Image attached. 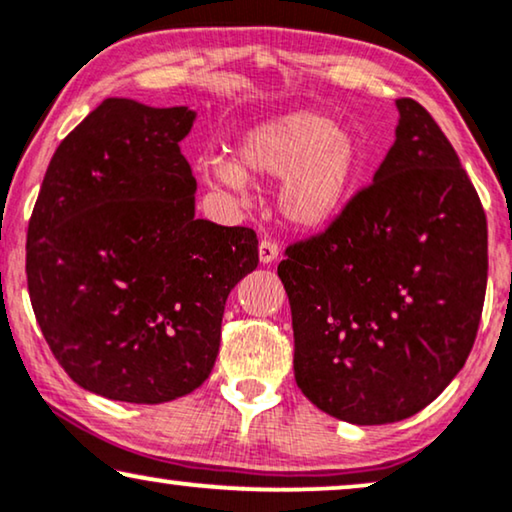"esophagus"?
<instances>
[{"mask_svg":"<svg viewBox=\"0 0 512 512\" xmlns=\"http://www.w3.org/2000/svg\"><path fill=\"white\" fill-rule=\"evenodd\" d=\"M277 256H279V247L275 242L263 240L261 244H258V261H261L263 265L277 261Z\"/></svg>","mask_w":512,"mask_h":512,"instance_id":"obj_1","label":"esophagus"}]
</instances>
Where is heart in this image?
<instances>
[{
	"label": "heart",
	"mask_w": 512,
	"mask_h": 512,
	"mask_svg": "<svg viewBox=\"0 0 512 512\" xmlns=\"http://www.w3.org/2000/svg\"><path fill=\"white\" fill-rule=\"evenodd\" d=\"M366 165V149L352 128L319 111L296 109L244 130L233 160L202 158L200 174L209 186L240 198L251 177H279V216L291 228L324 230L352 205Z\"/></svg>",
	"instance_id": "b5f03b06"
}]
</instances>
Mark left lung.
<instances>
[{
	"label": "left lung",
	"mask_w": 512,
	"mask_h": 512,
	"mask_svg": "<svg viewBox=\"0 0 512 512\" xmlns=\"http://www.w3.org/2000/svg\"><path fill=\"white\" fill-rule=\"evenodd\" d=\"M396 139L338 221L286 249L293 373L342 422L417 415L471 352L487 289V219L422 104L396 100Z\"/></svg>",
	"instance_id": "obj_1"
}]
</instances>
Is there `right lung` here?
<instances>
[{
	"mask_svg": "<svg viewBox=\"0 0 512 512\" xmlns=\"http://www.w3.org/2000/svg\"><path fill=\"white\" fill-rule=\"evenodd\" d=\"M195 118L107 97L53 153L27 228L41 333L79 387L111 401L198 389L228 293L258 265L254 230L195 216L198 184L179 149Z\"/></svg>",
	"mask_w": 512,
	"mask_h": 512,
	"instance_id": "right-lung-1",
	"label": "right lung"
}]
</instances>
